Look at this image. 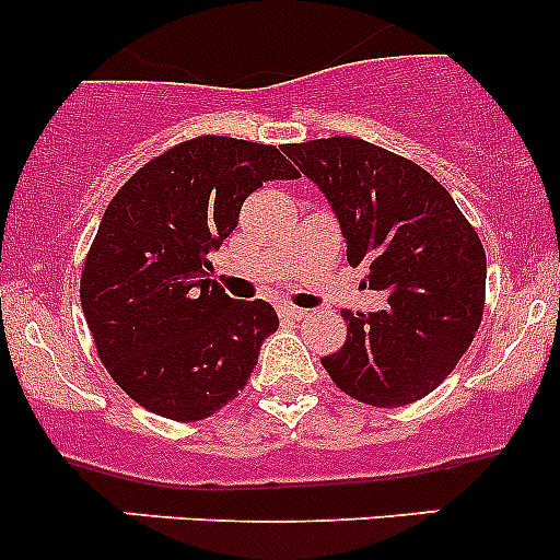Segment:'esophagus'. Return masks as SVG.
Returning <instances> with one entry per match:
<instances>
[{"label": "esophagus", "instance_id": "1", "mask_svg": "<svg viewBox=\"0 0 560 560\" xmlns=\"http://www.w3.org/2000/svg\"><path fill=\"white\" fill-rule=\"evenodd\" d=\"M279 312H281V316H290V319H303V316L308 314V312H303V308L290 306V303H287V306H281Z\"/></svg>", "mask_w": 560, "mask_h": 560}]
</instances>
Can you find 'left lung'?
I'll use <instances>...</instances> for the list:
<instances>
[{
  "label": "left lung",
  "mask_w": 560,
  "mask_h": 560,
  "mask_svg": "<svg viewBox=\"0 0 560 560\" xmlns=\"http://www.w3.org/2000/svg\"><path fill=\"white\" fill-rule=\"evenodd\" d=\"M287 156L338 213L360 287L382 312L343 308L347 341L322 365L360 404L395 409L433 393L457 365L485 312L488 259L450 191L406 156L360 138L287 143Z\"/></svg>",
  "instance_id": "8db88e82"
}]
</instances>
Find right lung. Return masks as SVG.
Segmentation results:
<instances>
[{"label":"right lung","mask_w":560,"mask_h":560,"mask_svg":"<svg viewBox=\"0 0 560 560\" xmlns=\"http://www.w3.org/2000/svg\"><path fill=\"white\" fill-rule=\"evenodd\" d=\"M298 178L276 145L200 135L145 162L105 208L81 270V306L118 387L175 422L211 417L246 387L279 316L233 301L208 254L265 180Z\"/></svg>","instance_id":"obj_1"}]
</instances>
